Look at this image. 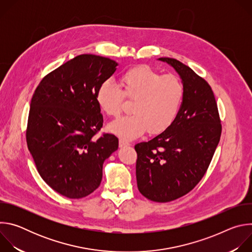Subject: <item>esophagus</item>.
I'll return each mask as SVG.
<instances>
[{
    "mask_svg": "<svg viewBox=\"0 0 252 252\" xmlns=\"http://www.w3.org/2000/svg\"><path fill=\"white\" fill-rule=\"evenodd\" d=\"M119 146H120V148H125V147H129L130 145L127 141H126L124 139H120L119 140Z\"/></svg>",
    "mask_w": 252,
    "mask_h": 252,
    "instance_id": "34e87169",
    "label": "esophagus"
}]
</instances>
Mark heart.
<instances>
[{
    "mask_svg": "<svg viewBox=\"0 0 252 252\" xmlns=\"http://www.w3.org/2000/svg\"><path fill=\"white\" fill-rule=\"evenodd\" d=\"M121 91L110 83L102 84L95 94L102 113L118 118L122 113L124 97L133 100L132 116L120 119L107 126L110 132L133 139L148 129L158 134L174 122L184 99L185 88L175 76H161L148 65L129 68L120 78Z\"/></svg>",
    "mask_w": 252,
    "mask_h": 252,
    "instance_id": "1",
    "label": "heart"
}]
</instances>
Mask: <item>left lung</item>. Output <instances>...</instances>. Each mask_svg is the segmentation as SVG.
Segmentation results:
<instances>
[{
	"instance_id": "8db88e82",
	"label": "left lung",
	"mask_w": 252,
	"mask_h": 252,
	"mask_svg": "<svg viewBox=\"0 0 252 252\" xmlns=\"http://www.w3.org/2000/svg\"><path fill=\"white\" fill-rule=\"evenodd\" d=\"M171 65L185 88L172 125L149 141L134 146L139 192L156 202L189 193L200 182L221 135L218 104L210 86L182 62L159 58Z\"/></svg>"
}]
</instances>
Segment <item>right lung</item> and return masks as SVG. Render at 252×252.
Masks as SVG:
<instances>
[{
    "label": "right lung",
    "instance_id": "add662e5",
    "mask_svg": "<svg viewBox=\"0 0 252 252\" xmlns=\"http://www.w3.org/2000/svg\"><path fill=\"white\" fill-rule=\"evenodd\" d=\"M118 63L80 55L47 75L35 89L26 132L42 178L68 198H82L100 185L103 161L119 148L114 134L95 133L103 119L95 94Z\"/></svg>",
    "mask_w": 252,
    "mask_h": 252
}]
</instances>
